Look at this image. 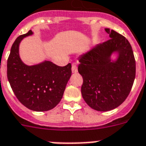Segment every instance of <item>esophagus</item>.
Here are the masks:
<instances>
[{
    "label": "esophagus",
    "instance_id": "1",
    "mask_svg": "<svg viewBox=\"0 0 146 146\" xmlns=\"http://www.w3.org/2000/svg\"><path fill=\"white\" fill-rule=\"evenodd\" d=\"M71 69H72V72H73V73H77L78 69H77V66H76V64H73V65H72V68Z\"/></svg>",
    "mask_w": 146,
    "mask_h": 146
}]
</instances>
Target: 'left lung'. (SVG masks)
I'll return each instance as SVG.
<instances>
[{
  "label": "left lung",
  "instance_id": "left-lung-1",
  "mask_svg": "<svg viewBox=\"0 0 146 146\" xmlns=\"http://www.w3.org/2000/svg\"><path fill=\"white\" fill-rule=\"evenodd\" d=\"M110 39L79 57L78 71L82 76L81 92L89 107L98 111L117 108L129 96L136 76V60L129 41L113 29H105ZM114 51L119 54L110 61Z\"/></svg>",
  "mask_w": 146,
  "mask_h": 146
}]
</instances>
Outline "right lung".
Instances as JSON below:
<instances>
[{"label": "right lung", "instance_id": "add662e5", "mask_svg": "<svg viewBox=\"0 0 146 146\" xmlns=\"http://www.w3.org/2000/svg\"><path fill=\"white\" fill-rule=\"evenodd\" d=\"M33 34L29 30L13 42L7 59V79L17 99L27 108L47 111L60 102L71 76V64L59 66L50 61L27 66L19 55L21 40Z\"/></svg>", "mask_w": 146, "mask_h": 146}]
</instances>
